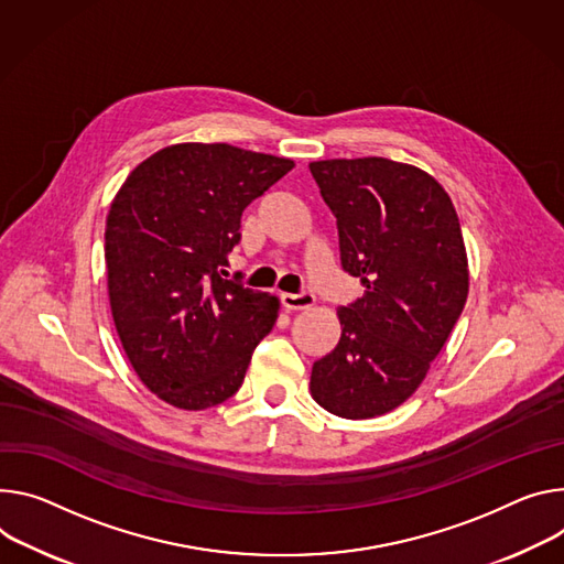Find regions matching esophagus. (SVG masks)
<instances>
[{"mask_svg":"<svg viewBox=\"0 0 564 564\" xmlns=\"http://www.w3.org/2000/svg\"><path fill=\"white\" fill-rule=\"evenodd\" d=\"M281 303L285 305L288 311H303V308H311V305L315 303V294L308 292V290L296 292V294L283 292V294H281Z\"/></svg>","mask_w":564,"mask_h":564,"instance_id":"1","label":"esophagus"}]
</instances>
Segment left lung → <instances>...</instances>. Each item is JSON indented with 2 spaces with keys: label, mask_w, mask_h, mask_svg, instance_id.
Instances as JSON below:
<instances>
[{
  "label": "left lung",
  "mask_w": 564,
  "mask_h": 564,
  "mask_svg": "<svg viewBox=\"0 0 564 564\" xmlns=\"http://www.w3.org/2000/svg\"><path fill=\"white\" fill-rule=\"evenodd\" d=\"M335 216L339 263L365 294L339 305L341 337L313 365V398L341 419H373L423 382L468 299L458 216L425 171L384 158L311 164Z\"/></svg>",
  "instance_id": "8db88e82"
}]
</instances>
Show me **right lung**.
Instances as JSON below:
<instances>
[{
	"instance_id": "right-lung-1",
	"label": "right lung",
	"mask_w": 564,
	"mask_h": 564,
	"mask_svg": "<svg viewBox=\"0 0 564 564\" xmlns=\"http://www.w3.org/2000/svg\"><path fill=\"white\" fill-rule=\"evenodd\" d=\"M294 169L229 143H177L139 164L106 227L117 333L141 382L180 409L231 398L279 301L225 279L249 204Z\"/></svg>"
}]
</instances>
